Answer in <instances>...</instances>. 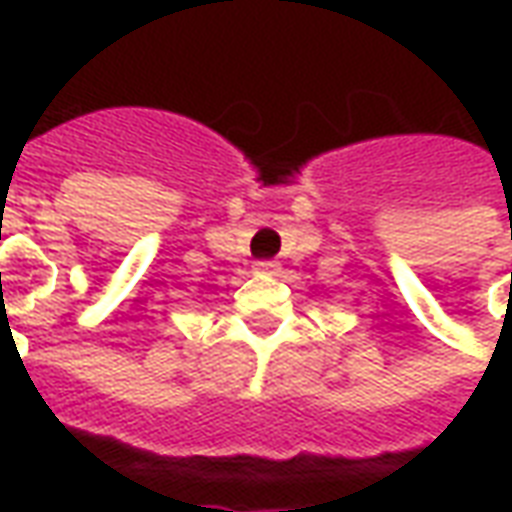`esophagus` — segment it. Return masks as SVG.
I'll return each mask as SVG.
<instances>
[{
  "mask_svg": "<svg viewBox=\"0 0 512 512\" xmlns=\"http://www.w3.org/2000/svg\"><path fill=\"white\" fill-rule=\"evenodd\" d=\"M255 271H257V274H277V263H271V260H263V263H257Z\"/></svg>",
  "mask_w": 512,
  "mask_h": 512,
  "instance_id": "obj_1",
  "label": "esophagus"
}]
</instances>
